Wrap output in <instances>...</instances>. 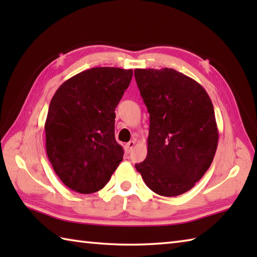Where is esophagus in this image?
Instances as JSON below:
<instances>
[{
  "mask_svg": "<svg viewBox=\"0 0 257 257\" xmlns=\"http://www.w3.org/2000/svg\"><path fill=\"white\" fill-rule=\"evenodd\" d=\"M135 145H136V140H132V141H129V143H127L125 144V146H124V148H125V151L129 152L132 151L133 149H134V147H135Z\"/></svg>",
  "mask_w": 257,
  "mask_h": 257,
  "instance_id": "1",
  "label": "esophagus"
}]
</instances>
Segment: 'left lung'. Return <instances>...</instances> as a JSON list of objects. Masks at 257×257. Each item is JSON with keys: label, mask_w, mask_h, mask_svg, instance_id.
Listing matches in <instances>:
<instances>
[{"label": "left lung", "mask_w": 257, "mask_h": 257, "mask_svg": "<svg viewBox=\"0 0 257 257\" xmlns=\"http://www.w3.org/2000/svg\"><path fill=\"white\" fill-rule=\"evenodd\" d=\"M135 77L150 116L148 154L135 167L157 194L188 192L210 168L217 148L210 97L172 68L135 69Z\"/></svg>", "instance_id": "left-lung-1"}]
</instances>
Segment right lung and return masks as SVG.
I'll use <instances>...</instances> for the list:
<instances>
[{
    "instance_id": "1",
    "label": "right lung",
    "mask_w": 257,
    "mask_h": 257,
    "mask_svg": "<svg viewBox=\"0 0 257 257\" xmlns=\"http://www.w3.org/2000/svg\"><path fill=\"white\" fill-rule=\"evenodd\" d=\"M133 69L95 67L73 76L53 96L45 121L46 152L62 182L76 192L101 190L122 161L114 109Z\"/></svg>"
}]
</instances>
